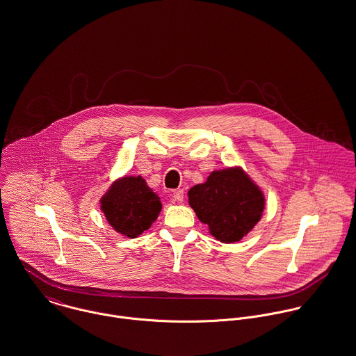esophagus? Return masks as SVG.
<instances>
[{
    "instance_id": "34e87169",
    "label": "esophagus",
    "mask_w": 356,
    "mask_h": 356,
    "mask_svg": "<svg viewBox=\"0 0 356 356\" xmlns=\"http://www.w3.org/2000/svg\"><path fill=\"white\" fill-rule=\"evenodd\" d=\"M173 197H175L176 202L181 203L184 200V191L183 190H175L173 191Z\"/></svg>"
}]
</instances>
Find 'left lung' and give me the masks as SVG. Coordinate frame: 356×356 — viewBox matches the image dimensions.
Segmentation results:
<instances>
[{
  "label": "left lung",
  "mask_w": 356,
  "mask_h": 356,
  "mask_svg": "<svg viewBox=\"0 0 356 356\" xmlns=\"http://www.w3.org/2000/svg\"><path fill=\"white\" fill-rule=\"evenodd\" d=\"M190 206L210 234L222 243L245 236L261 220L265 197L241 169L213 172L188 191Z\"/></svg>",
  "instance_id": "obj_1"
}]
</instances>
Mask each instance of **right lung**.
<instances>
[{
    "label": "right lung",
    "mask_w": 356,
    "mask_h": 356,
    "mask_svg": "<svg viewBox=\"0 0 356 356\" xmlns=\"http://www.w3.org/2000/svg\"><path fill=\"white\" fill-rule=\"evenodd\" d=\"M101 209L118 232L134 238L152 227L162 204L140 176H127L111 186L101 199Z\"/></svg>",
    "instance_id": "obj_1"
}]
</instances>
